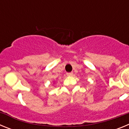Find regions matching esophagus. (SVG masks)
<instances>
[{
	"label": "esophagus",
	"mask_w": 129,
	"mask_h": 129,
	"mask_svg": "<svg viewBox=\"0 0 129 129\" xmlns=\"http://www.w3.org/2000/svg\"><path fill=\"white\" fill-rule=\"evenodd\" d=\"M67 76H73V72H70V73H67Z\"/></svg>",
	"instance_id": "obj_1"
}]
</instances>
